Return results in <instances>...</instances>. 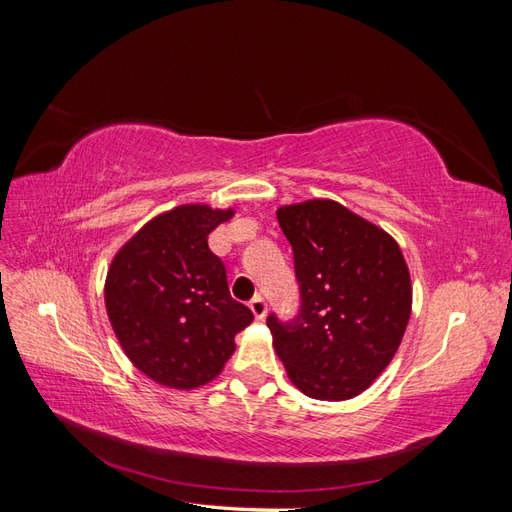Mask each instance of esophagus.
Masks as SVG:
<instances>
[{
  "instance_id": "1",
  "label": "esophagus",
  "mask_w": 512,
  "mask_h": 512,
  "mask_svg": "<svg viewBox=\"0 0 512 512\" xmlns=\"http://www.w3.org/2000/svg\"><path fill=\"white\" fill-rule=\"evenodd\" d=\"M250 309H252V314L258 318V320H262L267 316V301L260 297V294H256V297L250 301Z\"/></svg>"
}]
</instances>
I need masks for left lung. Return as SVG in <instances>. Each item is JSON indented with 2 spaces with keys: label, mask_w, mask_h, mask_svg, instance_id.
Instances as JSON below:
<instances>
[{
  "label": "left lung",
  "mask_w": 512,
  "mask_h": 512,
  "mask_svg": "<svg viewBox=\"0 0 512 512\" xmlns=\"http://www.w3.org/2000/svg\"><path fill=\"white\" fill-rule=\"evenodd\" d=\"M294 252L301 312L267 327L290 382L322 401L367 391L389 367L412 314V282L397 241L329 198L277 209Z\"/></svg>",
  "instance_id": "left-lung-1"
}]
</instances>
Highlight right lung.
<instances>
[{"label": "right lung", "instance_id": "1", "mask_svg": "<svg viewBox=\"0 0 512 512\" xmlns=\"http://www.w3.org/2000/svg\"><path fill=\"white\" fill-rule=\"evenodd\" d=\"M235 209L179 205L149 220L115 254L104 282L111 327L130 363L168 389L220 376L254 314L230 297L209 232Z\"/></svg>", "mask_w": 512, "mask_h": 512}]
</instances>
